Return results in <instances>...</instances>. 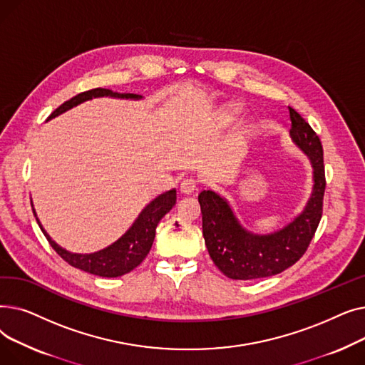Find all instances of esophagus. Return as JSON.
I'll list each match as a JSON object with an SVG mask.
<instances>
[{"mask_svg": "<svg viewBox=\"0 0 365 365\" xmlns=\"http://www.w3.org/2000/svg\"><path fill=\"white\" fill-rule=\"evenodd\" d=\"M198 189V182L194 178H186L180 183V190L183 194H192Z\"/></svg>", "mask_w": 365, "mask_h": 365, "instance_id": "34e87169", "label": "esophagus"}]
</instances>
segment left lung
Segmentation results:
<instances>
[{"label":"left lung","instance_id":"obj_1","mask_svg":"<svg viewBox=\"0 0 365 365\" xmlns=\"http://www.w3.org/2000/svg\"><path fill=\"white\" fill-rule=\"evenodd\" d=\"M289 110L292 139L309 157L314 167L312 195L293 222L274 234L256 235L241 227L226 200L213 190H202L198 195L208 255L227 278L247 281L281 274L308 250L322 217L325 192L322 145L302 115L290 106Z\"/></svg>","mask_w":365,"mask_h":365}]
</instances>
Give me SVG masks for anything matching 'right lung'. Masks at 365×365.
Masks as SVG:
<instances>
[{
    "instance_id": "right-lung-1",
    "label": "right lung",
    "mask_w": 365,
    "mask_h": 365,
    "mask_svg": "<svg viewBox=\"0 0 365 365\" xmlns=\"http://www.w3.org/2000/svg\"><path fill=\"white\" fill-rule=\"evenodd\" d=\"M101 96H112V98H123V99H139L140 96L138 94H120V93H113L108 88H93L88 91H83L80 94L73 96L72 99L66 101L62 103L56 110L51 112L48 118L56 117L76 105H80L81 102H86L93 98H101ZM176 204V189H171L168 192L161 194L153 201H150L145 208L143 212L139 215L136 222L133 223V226L128 229V231L118 240L115 241L112 245L103 248V250L98 253H91V255H73L66 250H63L62 247L57 245L48 234L44 231L40 220L36 219L38 225H40L41 231L44 237L47 238L48 244L54 248V252L59 255L66 263L71 266L76 267V269H81L84 272L93 274V275H99V277H106V278H115V277H121L130 271H133L134 267L139 266L142 260L148 256L153 238H155V229L158 222L170 212L173 205ZM34 212V208H32ZM35 215V212H34ZM36 217V215H35Z\"/></svg>"
}]
</instances>
